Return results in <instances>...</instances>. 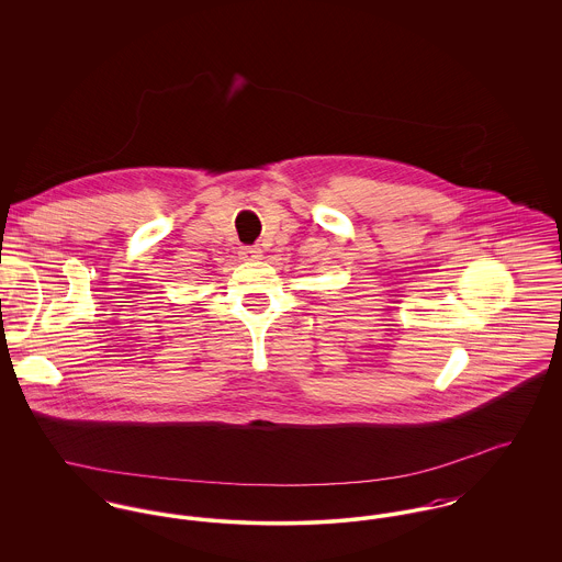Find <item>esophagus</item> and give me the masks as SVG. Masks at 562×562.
Here are the masks:
<instances>
[{
  "label": "esophagus",
  "instance_id": "esophagus-1",
  "mask_svg": "<svg viewBox=\"0 0 562 562\" xmlns=\"http://www.w3.org/2000/svg\"><path fill=\"white\" fill-rule=\"evenodd\" d=\"M240 255L241 259L255 261V259L261 257V248H259V246H241Z\"/></svg>",
  "mask_w": 562,
  "mask_h": 562
}]
</instances>
